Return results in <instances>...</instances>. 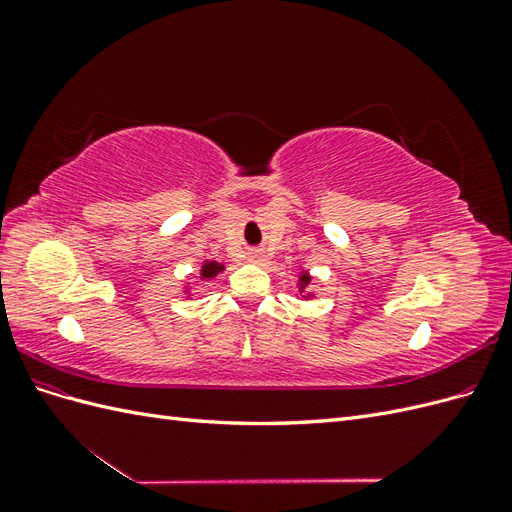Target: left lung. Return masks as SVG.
Returning <instances> with one entry per match:
<instances>
[{
    "label": "left lung",
    "mask_w": 512,
    "mask_h": 512,
    "mask_svg": "<svg viewBox=\"0 0 512 512\" xmlns=\"http://www.w3.org/2000/svg\"><path fill=\"white\" fill-rule=\"evenodd\" d=\"M301 282H303V284H301V288H305V284L309 282V277H307V275H303V277H301Z\"/></svg>",
    "instance_id": "obj_1"
}]
</instances>
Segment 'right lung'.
I'll return each mask as SVG.
<instances>
[{"mask_svg": "<svg viewBox=\"0 0 512 512\" xmlns=\"http://www.w3.org/2000/svg\"><path fill=\"white\" fill-rule=\"evenodd\" d=\"M222 269H224V267H222V265H218V262H207V265L203 267V277H213V275H218Z\"/></svg>", "mask_w": 512, "mask_h": 512, "instance_id": "1", "label": "right lung"}]
</instances>
